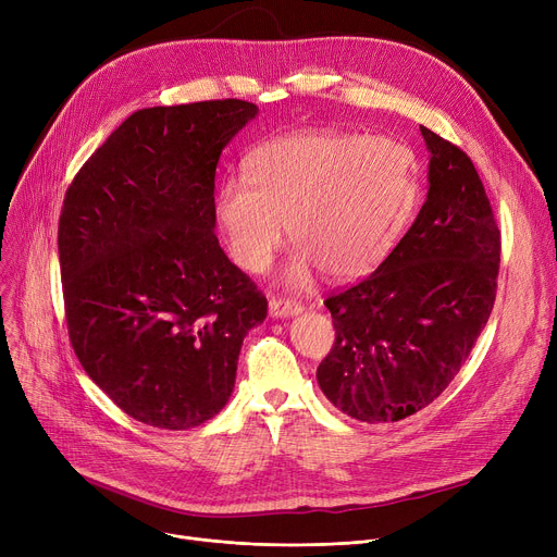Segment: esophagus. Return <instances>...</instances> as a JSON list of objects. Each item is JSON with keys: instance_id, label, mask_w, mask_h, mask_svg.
<instances>
[{"instance_id": "obj_1", "label": "esophagus", "mask_w": 557, "mask_h": 557, "mask_svg": "<svg viewBox=\"0 0 557 557\" xmlns=\"http://www.w3.org/2000/svg\"><path fill=\"white\" fill-rule=\"evenodd\" d=\"M305 307L298 300H290V298H271L269 302V311L273 318H288V315H296L300 313Z\"/></svg>"}]
</instances>
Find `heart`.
Here are the masks:
<instances>
[{
	"mask_svg": "<svg viewBox=\"0 0 557 557\" xmlns=\"http://www.w3.org/2000/svg\"><path fill=\"white\" fill-rule=\"evenodd\" d=\"M418 162L393 137L305 131L263 141L246 178H227L216 216L232 259L263 273L284 242L296 246L286 280L313 269L349 280L370 273L395 246L418 202Z\"/></svg>",
	"mask_w": 557,
	"mask_h": 557,
	"instance_id": "heart-1",
	"label": "heart"
}]
</instances>
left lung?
<instances>
[{"label": "left lung", "instance_id": "8db88e82", "mask_svg": "<svg viewBox=\"0 0 557 557\" xmlns=\"http://www.w3.org/2000/svg\"><path fill=\"white\" fill-rule=\"evenodd\" d=\"M429 194L379 269L325 300L336 341L318 386L349 418L379 424L422 411L451 384L487 325L502 230L456 144L420 126Z\"/></svg>", "mask_w": 557, "mask_h": 557}]
</instances>
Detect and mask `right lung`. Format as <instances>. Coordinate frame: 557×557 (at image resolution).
<instances>
[{
  "mask_svg": "<svg viewBox=\"0 0 557 557\" xmlns=\"http://www.w3.org/2000/svg\"><path fill=\"white\" fill-rule=\"evenodd\" d=\"M257 106L216 99L133 112L65 191L58 221L67 332L124 413L185 431L227 404L267 298L214 234L221 151Z\"/></svg>",
  "mask_w": 557,
  "mask_h": 557,
  "instance_id": "right-lung-1",
  "label": "right lung"
}]
</instances>
